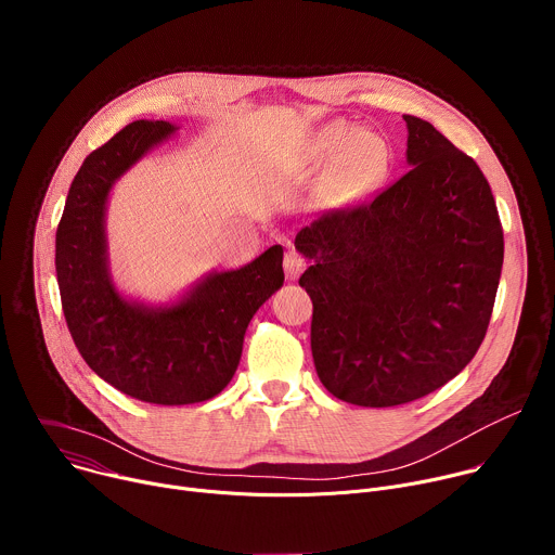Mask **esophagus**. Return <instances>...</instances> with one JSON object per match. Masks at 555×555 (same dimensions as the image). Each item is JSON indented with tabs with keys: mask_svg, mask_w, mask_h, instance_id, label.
<instances>
[{
	"mask_svg": "<svg viewBox=\"0 0 555 555\" xmlns=\"http://www.w3.org/2000/svg\"><path fill=\"white\" fill-rule=\"evenodd\" d=\"M283 266H285L287 279L296 281L302 274V270L307 268V261H305V257L298 250H287L285 259H283Z\"/></svg>",
	"mask_w": 555,
	"mask_h": 555,
	"instance_id": "1",
	"label": "esophagus"
}]
</instances>
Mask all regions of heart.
<instances>
[{
  "instance_id": "b5f03b06",
  "label": "heart",
  "mask_w": 555,
  "mask_h": 555,
  "mask_svg": "<svg viewBox=\"0 0 555 555\" xmlns=\"http://www.w3.org/2000/svg\"><path fill=\"white\" fill-rule=\"evenodd\" d=\"M325 151L332 157L343 155L334 173V186L345 195H353L375 182L388 160V149L382 138L345 125H336L327 131Z\"/></svg>"
}]
</instances>
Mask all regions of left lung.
<instances>
[{
    "mask_svg": "<svg viewBox=\"0 0 555 555\" xmlns=\"http://www.w3.org/2000/svg\"><path fill=\"white\" fill-rule=\"evenodd\" d=\"M413 167L373 199L300 228L311 356L334 398L388 409L441 388L479 351L503 268L492 189L430 122L404 116Z\"/></svg>",
    "mask_w": 555,
    "mask_h": 555,
    "instance_id": "obj_1",
    "label": "left lung"
}]
</instances>
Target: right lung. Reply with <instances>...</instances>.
<instances>
[{"mask_svg":"<svg viewBox=\"0 0 555 555\" xmlns=\"http://www.w3.org/2000/svg\"><path fill=\"white\" fill-rule=\"evenodd\" d=\"M176 127L135 120L78 169L56 228V281L72 340L88 366L133 400L184 406L215 398L242 360L257 309L283 285V248L202 281L178 305L149 309L112 285L105 204L112 184Z\"/></svg>","mask_w":555,"mask_h":555,"instance_id":"obj_1","label":"right lung"}]
</instances>
